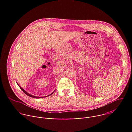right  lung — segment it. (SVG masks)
Returning a JSON list of instances; mask_svg holds the SVG:
<instances>
[{
  "instance_id": "right-lung-1",
  "label": "right lung",
  "mask_w": 132,
  "mask_h": 132,
  "mask_svg": "<svg viewBox=\"0 0 132 132\" xmlns=\"http://www.w3.org/2000/svg\"><path fill=\"white\" fill-rule=\"evenodd\" d=\"M16 84H18V85L19 86V87H20V88L21 89V90L25 93V94H26V95H27V96H29V97H32V98H36V99H38V98H45V97H47V96H50V95H52V94L54 93V92L55 91H54L52 93H51V95H48V96H45V97H36V96H32V95H30V94H29V93H28L25 90H24L22 87H21L20 86H19V85L17 82H16Z\"/></svg>"
}]
</instances>
